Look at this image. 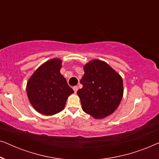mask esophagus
I'll use <instances>...</instances> for the list:
<instances>
[{"label":"esophagus","instance_id":"34e87169","mask_svg":"<svg viewBox=\"0 0 159 159\" xmlns=\"http://www.w3.org/2000/svg\"><path fill=\"white\" fill-rule=\"evenodd\" d=\"M73 90H74V91H75V93H77V91L78 90V87H77V86L74 87V88H73Z\"/></svg>","mask_w":159,"mask_h":159}]
</instances>
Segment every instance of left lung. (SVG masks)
I'll return each instance as SVG.
<instances>
[{
    "instance_id": "left-lung-1",
    "label": "left lung",
    "mask_w": 159,
    "mask_h": 159,
    "mask_svg": "<svg viewBox=\"0 0 159 159\" xmlns=\"http://www.w3.org/2000/svg\"><path fill=\"white\" fill-rule=\"evenodd\" d=\"M84 74L77 91L82 108L95 119H103L119 107L123 97L121 75L103 61L91 60L83 65Z\"/></svg>"
}]
</instances>
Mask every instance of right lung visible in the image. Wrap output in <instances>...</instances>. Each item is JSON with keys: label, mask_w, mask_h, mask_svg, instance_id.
<instances>
[{"label": "right lung", "mask_w": 159, "mask_h": 159, "mask_svg": "<svg viewBox=\"0 0 159 159\" xmlns=\"http://www.w3.org/2000/svg\"><path fill=\"white\" fill-rule=\"evenodd\" d=\"M61 67L60 58H52L41 64L28 80V99L40 114L51 116L61 112L68 97L74 93L60 72Z\"/></svg>", "instance_id": "1"}]
</instances>
